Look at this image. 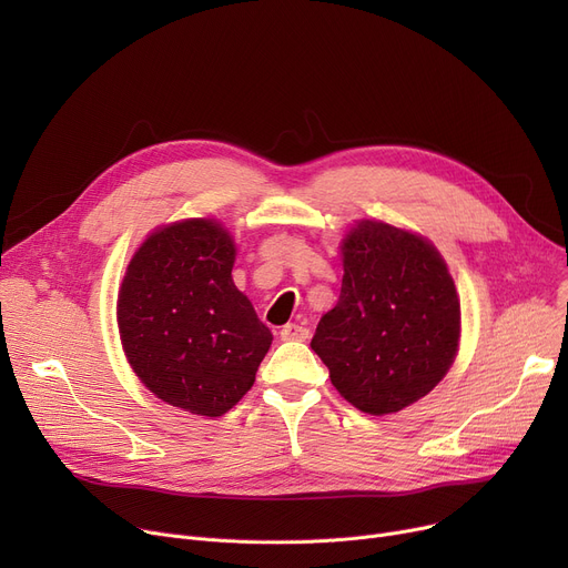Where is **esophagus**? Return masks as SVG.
Instances as JSON below:
<instances>
[{"label":"esophagus","mask_w":568,"mask_h":568,"mask_svg":"<svg viewBox=\"0 0 568 568\" xmlns=\"http://www.w3.org/2000/svg\"><path fill=\"white\" fill-rule=\"evenodd\" d=\"M311 336V332L306 329L304 324H296V322H290L285 324L281 329V338L283 341H306Z\"/></svg>","instance_id":"esophagus-1"}]
</instances>
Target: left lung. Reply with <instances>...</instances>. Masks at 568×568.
<instances>
[{
    "instance_id": "left-lung-1",
    "label": "left lung",
    "mask_w": 568,
    "mask_h": 568,
    "mask_svg": "<svg viewBox=\"0 0 568 568\" xmlns=\"http://www.w3.org/2000/svg\"><path fill=\"white\" fill-rule=\"evenodd\" d=\"M338 304L322 315L311 347L338 394L373 416L430 394L460 341V300L437 248L382 221L343 239Z\"/></svg>"
}]
</instances>
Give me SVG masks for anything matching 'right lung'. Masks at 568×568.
Here are the masks:
<instances>
[{
  "instance_id": "add662e5",
  "label": "right lung",
  "mask_w": 568,
  "mask_h": 568,
  "mask_svg": "<svg viewBox=\"0 0 568 568\" xmlns=\"http://www.w3.org/2000/svg\"><path fill=\"white\" fill-rule=\"evenodd\" d=\"M234 242L214 219L179 221L144 239L119 287L126 359L163 403L200 416L232 409L274 336L232 281Z\"/></svg>"
}]
</instances>
